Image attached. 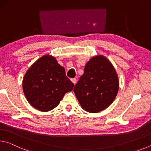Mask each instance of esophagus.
<instances>
[{
    "instance_id": "34e87169",
    "label": "esophagus",
    "mask_w": 151,
    "mask_h": 151,
    "mask_svg": "<svg viewBox=\"0 0 151 151\" xmlns=\"http://www.w3.org/2000/svg\"><path fill=\"white\" fill-rule=\"evenodd\" d=\"M71 81H72V83L74 84V85H75L76 83V78H72V79H71Z\"/></svg>"
}]
</instances>
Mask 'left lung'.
Here are the masks:
<instances>
[{
  "label": "left lung",
  "mask_w": 151,
  "mask_h": 151,
  "mask_svg": "<svg viewBox=\"0 0 151 151\" xmlns=\"http://www.w3.org/2000/svg\"><path fill=\"white\" fill-rule=\"evenodd\" d=\"M119 81L112 63L103 55L93 57L74 88L81 107L91 113L106 109L116 98Z\"/></svg>",
  "instance_id": "obj_1"
}]
</instances>
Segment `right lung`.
<instances>
[{"label":"right lung","instance_id":"obj_1","mask_svg":"<svg viewBox=\"0 0 151 151\" xmlns=\"http://www.w3.org/2000/svg\"><path fill=\"white\" fill-rule=\"evenodd\" d=\"M74 86L66 76L65 68L48 55L33 63L22 81V89L28 102L42 112L57 106L65 94L73 91Z\"/></svg>","mask_w":151,"mask_h":151}]
</instances>
